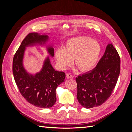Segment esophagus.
Listing matches in <instances>:
<instances>
[{"label":"esophagus","mask_w":132,"mask_h":132,"mask_svg":"<svg viewBox=\"0 0 132 132\" xmlns=\"http://www.w3.org/2000/svg\"><path fill=\"white\" fill-rule=\"evenodd\" d=\"M66 77H67V78H73L72 75H71V74H70V73H68V74L66 75Z\"/></svg>","instance_id":"esophagus-1"}]
</instances>
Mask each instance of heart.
Returning <instances> with one entry per match:
<instances>
[{
	"label": "heart",
	"instance_id": "obj_1",
	"mask_svg": "<svg viewBox=\"0 0 132 132\" xmlns=\"http://www.w3.org/2000/svg\"><path fill=\"white\" fill-rule=\"evenodd\" d=\"M101 47L91 38L81 36L70 38L66 42L65 48L59 47L55 53L59 67L64 69L75 59V64L82 71H88L96 65Z\"/></svg>",
	"mask_w": 132,
	"mask_h": 132
}]
</instances>
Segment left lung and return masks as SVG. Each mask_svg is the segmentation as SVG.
<instances>
[{"label":"left lung","mask_w":132,"mask_h":132,"mask_svg":"<svg viewBox=\"0 0 132 132\" xmlns=\"http://www.w3.org/2000/svg\"><path fill=\"white\" fill-rule=\"evenodd\" d=\"M121 60L112 44H109L95 68L79 75L77 98L81 106L91 109L102 105L112 93L121 70Z\"/></svg>","instance_id":"obj_1"}]
</instances>
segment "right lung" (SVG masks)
<instances>
[{
    "label": "right lung",
    "instance_id": "right-lung-1",
    "mask_svg": "<svg viewBox=\"0 0 132 132\" xmlns=\"http://www.w3.org/2000/svg\"><path fill=\"white\" fill-rule=\"evenodd\" d=\"M48 39V37L46 35L29 34L16 52L13 61L14 78L20 93L28 102L40 108H50L54 105L56 102L55 90L59 84L64 81L65 73L55 70L47 57L39 72L35 75L30 74L23 67L22 60L26 47L35 44L42 45ZM47 50L53 57V48L48 46Z\"/></svg>",
    "mask_w": 132,
    "mask_h": 132
}]
</instances>
